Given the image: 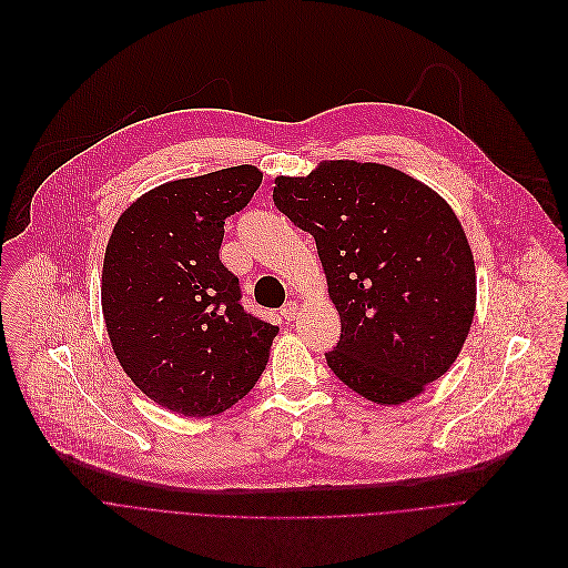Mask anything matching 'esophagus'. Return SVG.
I'll return each mask as SVG.
<instances>
[{"label": "esophagus", "mask_w": 568, "mask_h": 568, "mask_svg": "<svg viewBox=\"0 0 568 568\" xmlns=\"http://www.w3.org/2000/svg\"><path fill=\"white\" fill-rule=\"evenodd\" d=\"M280 313H282V317L284 320H295V315H297V302H286L282 308H280Z\"/></svg>", "instance_id": "obj_1"}]
</instances>
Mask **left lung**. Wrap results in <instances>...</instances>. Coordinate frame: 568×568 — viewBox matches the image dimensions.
<instances>
[{
  "mask_svg": "<svg viewBox=\"0 0 568 568\" xmlns=\"http://www.w3.org/2000/svg\"><path fill=\"white\" fill-rule=\"evenodd\" d=\"M273 201L315 240L339 313V339L324 354L331 372L381 405L440 378L477 300L473 251L452 207L394 168L356 161L277 176Z\"/></svg>",
  "mask_w": 568,
  "mask_h": 568,
  "instance_id": "left-lung-1",
  "label": "left lung"
}]
</instances>
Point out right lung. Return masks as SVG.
I'll return each mask as SVG.
<instances>
[{"label": "right lung", "mask_w": 568, "mask_h": 568, "mask_svg": "<svg viewBox=\"0 0 568 568\" xmlns=\"http://www.w3.org/2000/svg\"><path fill=\"white\" fill-rule=\"evenodd\" d=\"M262 172L225 168L143 194L113 225L102 264V313L125 374L161 407L214 416L262 376L280 326L242 306L219 260L223 223L244 210Z\"/></svg>", "instance_id": "obj_1"}]
</instances>
